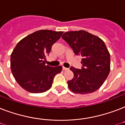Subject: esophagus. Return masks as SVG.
<instances>
[{
    "label": "esophagus",
    "instance_id": "34e87169",
    "mask_svg": "<svg viewBox=\"0 0 125 125\" xmlns=\"http://www.w3.org/2000/svg\"><path fill=\"white\" fill-rule=\"evenodd\" d=\"M62 69H63V70H67V69H68V68H66V67H63Z\"/></svg>",
    "mask_w": 125,
    "mask_h": 125
}]
</instances>
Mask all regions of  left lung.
<instances>
[{
    "instance_id": "left-lung-1",
    "label": "left lung",
    "mask_w": 125,
    "mask_h": 125,
    "mask_svg": "<svg viewBox=\"0 0 125 125\" xmlns=\"http://www.w3.org/2000/svg\"><path fill=\"white\" fill-rule=\"evenodd\" d=\"M75 55L82 56L81 69L71 67L74 74L67 82L74 93H93L104 82L110 71V55L101 38L84 30L70 31L63 34Z\"/></svg>"
}]
</instances>
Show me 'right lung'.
<instances>
[{
    "label": "right lung",
    "instance_id": "right-lung-1",
    "mask_svg": "<svg viewBox=\"0 0 125 125\" xmlns=\"http://www.w3.org/2000/svg\"><path fill=\"white\" fill-rule=\"evenodd\" d=\"M63 33L38 30L17 44L11 54V69L15 80L23 89L39 93L51 88L54 77L62 71V67L45 65L46 56Z\"/></svg>",
    "mask_w": 125,
    "mask_h": 125
}]
</instances>
